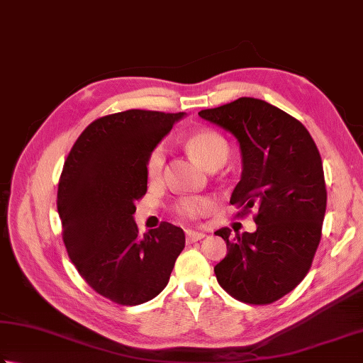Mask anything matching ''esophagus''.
<instances>
[{"label": "esophagus", "mask_w": 363, "mask_h": 363, "mask_svg": "<svg viewBox=\"0 0 363 363\" xmlns=\"http://www.w3.org/2000/svg\"><path fill=\"white\" fill-rule=\"evenodd\" d=\"M204 236H206V234L201 233V231H195V230H187L186 231L187 244H194V242H196V240H201Z\"/></svg>", "instance_id": "esophagus-1"}]
</instances>
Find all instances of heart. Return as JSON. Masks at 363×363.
<instances>
[{
  "instance_id": "1",
  "label": "heart",
  "mask_w": 363,
  "mask_h": 363,
  "mask_svg": "<svg viewBox=\"0 0 363 363\" xmlns=\"http://www.w3.org/2000/svg\"><path fill=\"white\" fill-rule=\"evenodd\" d=\"M186 146L190 151V154L200 160L206 168H214L222 167L228 159L230 146L226 143V140L222 135L214 130H198L191 133L186 141ZM167 160V151L165 146L159 145L155 146L151 154H149L146 162V172L151 179H159L165 168ZM212 201L209 198L201 196H189L182 198L176 204V214H179L184 218L195 220L201 217L211 209Z\"/></svg>"
}]
</instances>
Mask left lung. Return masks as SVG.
<instances>
[{
	"label": "left lung",
	"instance_id": "8db88e82",
	"mask_svg": "<svg viewBox=\"0 0 363 363\" xmlns=\"http://www.w3.org/2000/svg\"><path fill=\"white\" fill-rule=\"evenodd\" d=\"M198 115L238 140L242 173L230 203L242 206L240 216L258 212L253 233L216 231L228 248L214 267L217 281L240 302L271 303L303 280L321 240V155L299 121L261 99L239 97Z\"/></svg>",
	"mask_w": 363,
	"mask_h": 363
}]
</instances>
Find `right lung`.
Masks as SVG:
<instances>
[{
    "instance_id": "1",
    "label": "right lung",
    "mask_w": 363,
    "mask_h": 363,
    "mask_svg": "<svg viewBox=\"0 0 363 363\" xmlns=\"http://www.w3.org/2000/svg\"><path fill=\"white\" fill-rule=\"evenodd\" d=\"M186 113L127 110L96 119L64 162L58 214L70 259L88 285L121 305L154 299L186 247L163 222L138 234L135 201L146 194V162Z\"/></svg>"
}]
</instances>
